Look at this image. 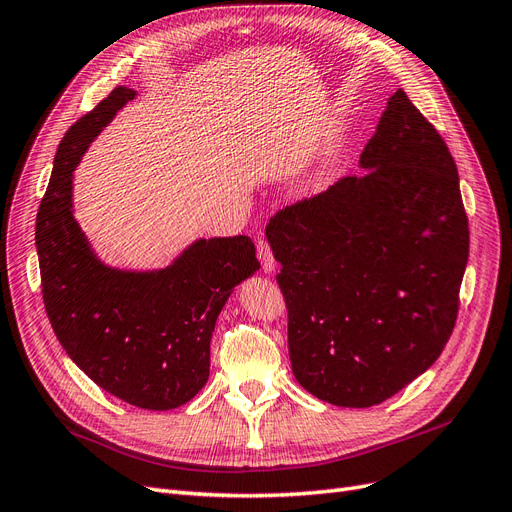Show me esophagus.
<instances>
[{
  "label": "esophagus",
  "mask_w": 512,
  "mask_h": 512,
  "mask_svg": "<svg viewBox=\"0 0 512 512\" xmlns=\"http://www.w3.org/2000/svg\"><path fill=\"white\" fill-rule=\"evenodd\" d=\"M257 257H259V261H261L263 274H272V272L276 270V259H274V255H272V249H270L268 242L257 240Z\"/></svg>",
  "instance_id": "esophagus-1"
}]
</instances>
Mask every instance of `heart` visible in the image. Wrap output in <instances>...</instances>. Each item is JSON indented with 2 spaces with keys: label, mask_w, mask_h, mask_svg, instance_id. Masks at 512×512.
Here are the masks:
<instances>
[{
  "label": "heart",
  "mask_w": 512,
  "mask_h": 512,
  "mask_svg": "<svg viewBox=\"0 0 512 512\" xmlns=\"http://www.w3.org/2000/svg\"><path fill=\"white\" fill-rule=\"evenodd\" d=\"M331 181H333V166H331V162H327V164H325L323 168H320L318 173L314 175L310 187L314 189V192H323L325 187H329Z\"/></svg>",
  "instance_id": "heart-1"
}]
</instances>
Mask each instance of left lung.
Masks as SVG:
<instances>
[{
  "label": "left lung",
  "instance_id": "obj_1",
  "mask_svg": "<svg viewBox=\"0 0 512 512\" xmlns=\"http://www.w3.org/2000/svg\"><path fill=\"white\" fill-rule=\"evenodd\" d=\"M346 177L272 217L295 380L373 407L441 356L456 325L468 219L445 141L399 88Z\"/></svg>",
  "mask_w": 512,
  "mask_h": 512
}]
</instances>
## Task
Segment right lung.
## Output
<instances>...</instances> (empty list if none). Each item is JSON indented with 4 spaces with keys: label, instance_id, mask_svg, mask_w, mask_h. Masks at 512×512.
Masks as SVG:
<instances>
[{
    "label": "right lung",
    "instance_id": "1",
    "mask_svg": "<svg viewBox=\"0 0 512 512\" xmlns=\"http://www.w3.org/2000/svg\"><path fill=\"white\" fill-rule=\"evenodd\" d=\"M135 97L137 90L113 88L67 130L37 213L35 246L46 314L71 361L124 403L166 411L204 388L217 316L259 261L249 236L198 238L158 270L113 268L94 253L73 215V170Z\"/></svg>",
    "mask_w": 512,
    "mask_h": 512
}]
</instances>
